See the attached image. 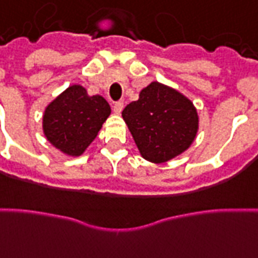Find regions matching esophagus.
I'll list each match as a JSON object with an SVG mask.
<instances>
[{
    "instance_id": "obj_1",
    "label": "esophagus",
    "mask_w": 258,
    "mask_h": 258,
    "mask_svg": "<svg viewBox=\"0 0 258 258\" xmlns=\"http://www.w3.org/2000/svg\"><path fill=\"white\" fill-rule=\"evenodd\" d=\"M123 108H124V101H117V102H114L113 104V112L116 114L121 113Z\"/></svg>"
}]
</instances>
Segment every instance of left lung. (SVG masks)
I'll return each instance as SVG.
<instances>
[{
  "mask_svg": "<svg viewBox=\"0 0 258 258\" xmlns=\"http://www.w3.org/2000/svg\"><path fill=\"white\" fill-rule=\"evenodd\" d=\"M121 116L141 156L153 164L167 163L186 152L200 127L192 101L160 82L144 87Z\"/></svg>",
  "mask_w": 258,
  "mask_h": 258,
  "instance_id": "8db88e82",
  "label": "left lung"
}]
</instances>
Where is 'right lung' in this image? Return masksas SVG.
<instances>
[{
  "label": "right lung",
  "mask_w": 258,
  "mask_h": 258,
  "mask_svg": "<svg viewBox=\"0 0 258 258\" xmlns=\"http://www.w3.org/2000/svg\"><path fill=\"white\" fill-rule=\"evenodd\" d=\"M109 114L110 106L102 95H89L83 86L72 85L47 104L42 130L51 146L78 157L94 141Z\"/></svg>",
  "instance_id": "1"
}]
</instances>
